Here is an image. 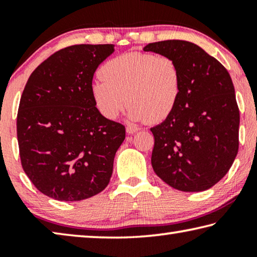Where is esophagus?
<instances>
[{
	"mask_svg": "<svg viewBox=\"0 0 257 257\" xmlns=\"http://www.w3.org/2000/svg\"><path fill=\"white\" fill-rule=\"evenodd\" d=\"M125 130H127L128 134H134V133L138 132L139 128L138 127H135V125H133V124H129V125H127V128H125Z\"/></svg>",
	"mask_w": 257,
	"mask_h": 257,
	"instance_id": "obj_1",
	"label": "esophagus"
}]
</instances>
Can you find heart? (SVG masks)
Instances as JSON below:
<instances>
[{
	"instance_id": "heart-1",
	"label": "heart",
	"mask_w": 257,
	"mask_h": 257,
	"mask_svg": "<svg viewBox=\"0 0 257 257\" xmlns=\"http://www.w3.org/2000/svg\"><path fill=\"white\" fill-rule=\"evenodd\" d=\"M101 77L93 82L92 95L98 111L111 120L128 101L133 120L161 122L175 111L182 90L179 64L168 55L128 52L108 60Z\"/></svg>"
}]
</instances>
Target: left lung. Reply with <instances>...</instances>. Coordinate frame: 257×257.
I'll list each match as a JSON object with an SVG mask.
<instances>
[{
	"mask_svg": "<svg viewBox=\"0 0 257 257\" xmlns=\"http://www.w3.org/2000/svg\"><path fill=\"white\" fill-rule=\"evenodd\" d=\"M144 51L171 56L182 77L175 111L151 128L153 170L178 190L211 188L227 175L238 153L239 108L231 77L194 43H150Z\"/></svg>",
	"mask_w": 257,
	"mask_h": 257,
	"instance_id": "1",
	"label": "left lung"
}]
</instances>
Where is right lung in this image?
Returning <instances> with one entry per match:
<instances>
[{
  "instance_id": "right-lung-1",
  "label": "right lung",
  "mask_w": 257,
  "mask_h": 257,
  "mask_svg": "<svg viewBox=\"0 0 257 257\" xmlns=\"http://www.w3.org/2000/svg\"><path fill=\"white\" fill-rule=\"evenodd\" d=\"M113 51V44H80L55 52L33 71L21 95V165L34 186L56 201H82L110 182L125 128L99 113L92 81Z\"/></svg>"
}]
</instances>
